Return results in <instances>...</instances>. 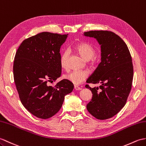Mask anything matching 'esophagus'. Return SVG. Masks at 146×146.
<instances>
[{"mask_svg":"<svg viewBox=\"0 0 146 146\" xmlns=\"http://www.w3.org/2000/svg\"><path fill=\"white\" fill-rule=\"evenodd\" d=\"M74 89L75 90H81V88L80 87L78 86H76V85H74Z\"/></svg>","mask_w":146,"mask_h":146,"instance_id":"1","label":"esophagus"}]
</instances>
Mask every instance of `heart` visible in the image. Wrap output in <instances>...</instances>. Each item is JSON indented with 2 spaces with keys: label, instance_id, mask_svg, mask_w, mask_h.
<instances>
[{
  "label": "heart",
  "instance_id": "obj_1",
  "mask_svg": "<svg viewBox=\"0 0 146 146\" xmlns=\"http://www.w3.org/2000/svg\"><path fill=\"white\" fill-rule=\"evenodd\" d=\"M76 50L84 59L89 60L95 55V50L90 44L87 43H80L76 46ZM69 52L68 50L64 51L60 58V65L63 68H66L68 66V59ZM88 73L85 70H75L65 74V78L74 84H80L85 80Z\"/></svg>",
  "mask_w": 146,
  "mask_h": 146
}]
</instances>
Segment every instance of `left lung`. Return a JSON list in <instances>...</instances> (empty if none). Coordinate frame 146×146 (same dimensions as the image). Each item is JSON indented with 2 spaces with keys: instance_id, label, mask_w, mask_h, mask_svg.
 I'll use <instances>...</instances> for the list:
<instances>
[{
  "instance_id": "1",
  "label": "left lung",
  "mask_w": 146,
  "mask_h": 146,
  "mask_svg": "<svg viewBox=\"0 0 146 146\" xmlns=\"http://www.w3.org/2000/svg\"><path fill=\"white\" fill-rule=\"evenodd\" d=\"M83 35L96 38L101 52V63L86 81L101 84L93 88L85 86L93 94L86 108L98 119H109L124 106L129 94L133 79L132 58L126 43L116 33L92 30Z\"/></svg>"
}]
</instances>
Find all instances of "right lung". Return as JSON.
I'll list each match as a JSON object with an SVG mask.
<instances>
[{
	"mask_svg": "<svg viewBox=\"0 0 146 146\" xmlns=\"http://www.w3.org/2000/svg\"><path fill=\"white\" fill-rule=\"evenodd\" d=\"M67 35L42 32L23 40L15 53L13 78L20 100L30 113L41 119L54 116L73 90L66 79L48 85L61 76V46Z\"/></svg>",
	"mask_w": 146,
	"mask_h": 146,
	"instance_id": "right-lung-1",
	"label": "right lung"
}]
</instances>
